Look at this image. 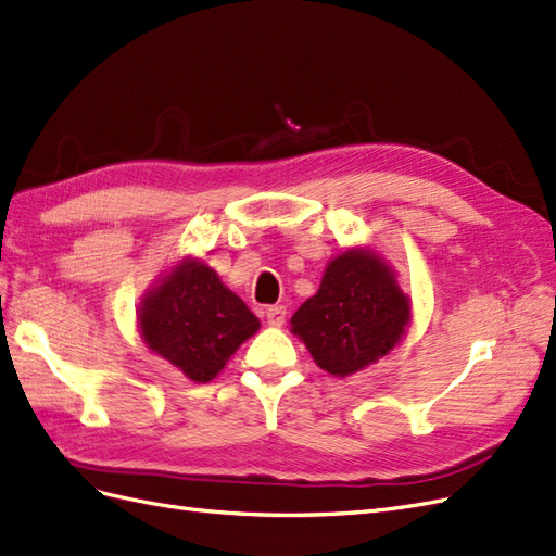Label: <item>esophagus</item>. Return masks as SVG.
<instances>
[{"mask_svg":"<svg viewBox=\"0 0 556 556\" xmlns=\"http://www.w3.org/2000/svg\"><path fill=\"white\" fill-rule=\"evenodd\" d=\"M285 317H288L285 306H268L266 308V323L271 327H280L285 323Z\"/></svg>","mask_w":556,"mask_h":556,"instance_id":"obj_1","label":"esophagus"}]
</instances>
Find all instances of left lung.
Instances as JSON below:
<instances>
[{"mask_svg":"<svg viewBox=\"0 0 556 556\" xmlns=\"http://www.w3.org/2000/svg\"><path fill=\"white\" fill-rule=\"evenodd\" d=\"M410 304L387 266L366 250H350L325 271L315 296L292 317V331L319 368L350 376L387 355L408 325Z\"/></svg>","mask_w":556,"mask_h":556,"instance_id":"obj_1","label":"left lung"}]
</instances>
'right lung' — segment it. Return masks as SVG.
<instances>
[{"mask_svg":"<svg viewBox=\"0 0 556 556\" xmlns=\"http://www.w3.org/2000/svg\"><path fill=\"white\" fill-rule=\"evenodd\" d=\"M139 319L148 348L194 382L213 380L260 329V319L204 262H182L146 299Z\"/></svg>","mask_w":556,"mask_h":556,"instance_id":"obj_1","label":"right lung"}]
</instances>
